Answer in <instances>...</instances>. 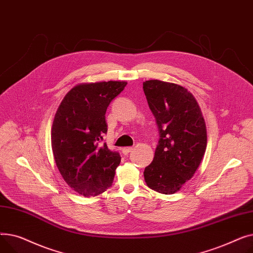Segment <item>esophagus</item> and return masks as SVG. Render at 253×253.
Instances as JSON below:
<instances>
[{
  "mask_svg": "<svg viewBox=\"0 0 253 253\" xmlns=\"http://www.w3.org/2000/svg\"><path fill=\"white\" fill-rule=\"evenodd\" d=\"M132 150H133V148H124V149L122 150V152H123L124 155H128L129 153L132 152Z\"/></svg>",
  "mask_w": 253,
  "mask_h": 253,
  "instance_id": "esophagus-1",
  "label": "esophagus"
}]
</instances>
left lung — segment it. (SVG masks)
Returning a JSON list of instances; mask_svg holds the SVG:
<instances>
[{"label": "left lung", "instance_id": "left-lung-1", "mask_svg": "<svg viewBox=\"0 0 253 253\" xmlns=\"http://www.w3.org/2000/svg\"><path fill=\"white\" fill-rule=\"evenodd\" d=\"M143 91L160 134L144 180L152 190L171 195L201 164L207 145L205 121L194 95L180 85L150 80L143 82Z\"/></svg>", "mask_w": 253, "mask_h": 253}]
</instances>
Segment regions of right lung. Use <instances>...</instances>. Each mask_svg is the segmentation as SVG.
I'll return each instance as SVG.
<instances>
[{"mask_svg": "<svg viewBox=\"0 0 253 253\" xmlns=\"http://www.w3.org/2000/svg\"><path fill=\"white\" fill-rule=\"evenodd\" d=\"M127 82L79 84L72 88L56 111L51 145L56 166L70 187L84 197L108 190L121 162L119 153L101 143L108 132L105 112Z\"/></svg>", "mask_w": 253, "mask_h": 253, "instance_id": "obj_1", "label": "right lung"}]
</instances>
